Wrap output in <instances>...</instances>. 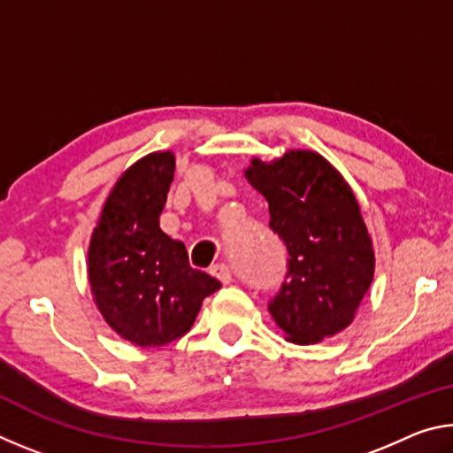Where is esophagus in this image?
<instances>
[{
	"mask_svg": "<svg viewBox=\"0 0 453 453\" xmlns=\"http://www.w3.org/2000/svg\"><path fill=\"white\" fill-rule=\"evenodd\" d=\"M210 273L213 275V278H218L221 283L232 281V270H229V265H226V264H216L210 270Z\"/></svg>",
	"mask_w": 453,
	"mask_h": 453,
	"instance_id": "1",
	"label": "esophagus"
}]
</instances>
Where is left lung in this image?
<instances>
[{"label": "left lung", "mask_w": 453, "mask_h": 453, "mask_svg": "<svg viewBox=\"0 0 453 453\" xmlns=\"http://www.w3.org/2000/svg\"><path fill=\"white\" fill-rule=\"evenodd\" d=\"M270 203V227L288 250V272L267 303L291 342L340 334L373 280V250L354 191L319 153L288 151L245 170Z\"/></svg>", "instance_id": "obj_1"}]
</instances>
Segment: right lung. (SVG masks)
I'll list each match as a JSON object with an SVG mask.
<instances>
[{"instance_id": "add662e5", "label": "right lung", "mask_w": 453, "mask_h": 453, "mask_svg": "<svg viewBox=\"0 0 453 453\" xmlns=\"http://www.w3.org/2000/svg\"><path fill=\"white\" fill-rule=\"evenodd\" d=\"M172 151L150 153L113 186L91 235L88 273L102 316L135 346L186 335L202 302L221 288L189 265L186 245L159 227L173 181Z\"/></svg>"}]
</instances>
